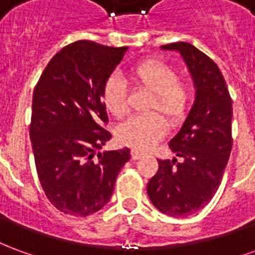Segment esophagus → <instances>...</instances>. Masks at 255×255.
<instances>
[{
    "instance_id": "34e87169",
    "label": "esophagus",
    "mask_w": 255,
    "mask_h": 255,
    "mask_svg": "<svg viewBox=\"0 0 255 255\" xmlns=\"http://www.w3.org/2000/svg\"><path fill=\"white\" fill-rule=\"evenodd\" d=\"M142 157V153L138 151V150H131V158L132 160H139Z\"/></svg>"
}]
</instances>
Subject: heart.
I'll return each instance as SVG.
<instances>
[{"label": "heart", "mask_w": 255, "mask_h": 255, "mask_svg": "<svg viewBox=\"0 0 255 255\" xmlns=\"http://www.w3.org/2000/svg\"><path fill=\"white\" fill-rule=\"evenodd\" d=\"M129 76L138 87L151 94L146 111H160L171 126L184 122L190 111L192 90L190 83L179 79L169 64L158 58H147L133 65ZM102 102L106 111L116 119L128 112L127 90L122 79L109 76L102 87ZM166 120L157 112L128 119L117 128V139L135 150H147L166 132Z\"/></svg>", "instance_id": "1"}]
</instances>
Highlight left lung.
Instances as JSON below:
<instances>
[{
	"label": "left lung",
	"instance_id": "8db88e82",
	"mask_svg": "<svg viewBox=\"0 0 255 255\" xmlns=\"http://www.w3.org/2000/svg\"><path fill=\"white\" fill-rule=\"evenodd\" d=\"M182 54L195 86V101L169 147L182 158L158 160L147 183L150 201L162 213L186 217L210 202L232 149V100L217 64L187 42L161 46Z\"/></svg>",
	"mask_w": 255,
	"mask_h": 255
}]
</instances>
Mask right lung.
Wrapping results in <instances>:
<instances>
[{"instance_id": "1", "label": "right lung", "mask_w": 255, "mask_h": 255, "mask_svg": "<svg viewBox=\"0 0 255 255\" xmlns=\"http://www.w3.org/2000/svg\"><path fill=\"white\" fill-rule=\"evenodd\" d=\"M128 47L78 41L49 61L34 90L30 138L39 182L53 206L86 217L111 199L129 149L97 151L105 129L102 87Z\"/></svg>"}]
</instances>
